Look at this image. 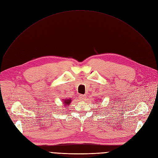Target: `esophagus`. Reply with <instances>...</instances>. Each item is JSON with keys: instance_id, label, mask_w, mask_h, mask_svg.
Returning <instances> with one entry per match:
<instances>
[{"instance_id": "34e87169", "label": "esophagus", "mask_w": 158, "mask_h": 158, "mask_svg": "<svg viewBox=\"0 0 158 158\" xmlns=\"http://www.w3.org/2000/svg\"><path fill=\"white\" fill-rule=\"evenodd\" d=\"M79 98H80V100L84 101L86 99V95H79Z\"/></svg>"}]
</instances>
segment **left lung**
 Returning <instances> with one entry per match:
<instances>
[{
	"instance_id": "1",
	"label": "left lung",
	"mask_w": 158,
	"mask_h": 158,
	"mask_svg": "<svg viewBox=\"0 0 158 158\" xmlns=\"http://www.w3.org/2000/svg\"><path fill=\"white\" fill-rule=\"evenodd\" d=\"M98 102H99V101H98ZM96 102V103H98V104H99V102Z\"/></svg>"
}]
</instances>
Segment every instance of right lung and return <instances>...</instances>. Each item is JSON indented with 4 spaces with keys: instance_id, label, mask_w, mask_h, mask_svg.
I'll return each instance as SVG.
<instances>
[{
    "instance_id": "obj_1",
    "label": "right lung",
    "mask_w": 158,
    "mask_h": 158,
    "mask_svg": "<svg viewBox=\"0 0 158 158\" xmlns=\"http://www.w3.org/2000/svg\"><path fill=\"white\" fill-rule=\"evenodd\" d=\"M71 101H72V99H66V98H64V99L63 100V105H64V106H69V105H70V102H71Z\"/></svg>"
}]
</instances>
